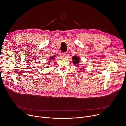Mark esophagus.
Masks as SVG:
<instances>
[{"label":"esophagus","instance_id":"obj_1","mask_svg":"<svg viewBox=\"0 0 126 126\" xmlns=\"http://www.w3.org/2000/svg\"><path fill=\"white\" fill-rule=\"evenodd\" d=\"M66 54H67V52H63L62 53V56H63V57H65L66 56Z\"/></svg>","mask_w":126,"mask_h":126}]
</instances>
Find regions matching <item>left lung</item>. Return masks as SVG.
Masks as SVG:
<instances>
[{
    "label": "left lung",
    "mask_w": 126,
    "mask_h": 126,
    "mask_svg": "<svg viewBox=\"0 0 126 126\" xmlns=\"http://www.w3.org/2000/svg\"><path fill=\"white\" fill-rule=\"evenodd\" d=\"M72 62H73V63L74 65H76L79 63V62H80V57H79L74 56V57H72Z\"/></svg>",
    "instance_id": "1"
}]
</instances>
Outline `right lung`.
Wrapping results in <instances>:
<instances>
[{
	"label": "right lung",
	"instance_id": "1",
	"mask_svg": "<svg viewBox=\"0 0 126 126\" xmlns=\"http://www.w3.org/2000/svg\"><path fill=\"white\" fill-rule=\"evenodd\" d=\"M55 57H56V56H53L51 57L50 58V59H54ZM48 66H47V68H48Z\"/></svg>",
	"mask_w": 126,
	"mask_h": 126
}]
</instances>
